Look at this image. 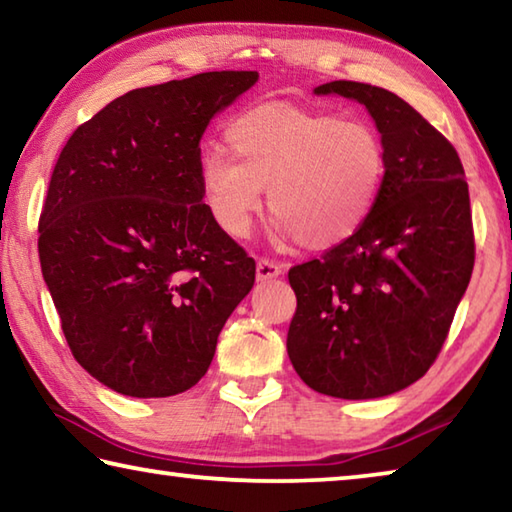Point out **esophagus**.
<instances>
[{
  "label": "esophagus",
  "instance_id": "esophagus-1",
  "mask_svg": "<svg viewBox=\"0 0 512 512\" xmlns=\"http://www.w3.org/2000/svg\"><path fill=\"white\" fill-rule=\"evenodd\" d=\"M284 273V266L275 259H266L259 257L257 259V280H271V277H277Z\"/></svg>",
  "mask_w": 512,
  "mask_h": 512
}]
</instances>
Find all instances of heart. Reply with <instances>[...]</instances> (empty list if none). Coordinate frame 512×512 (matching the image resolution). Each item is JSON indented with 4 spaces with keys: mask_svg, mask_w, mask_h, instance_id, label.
I'll return each instance as SVG.
<instances>
[{
    "mask_svg": "<svg viewBox=\"0 0 512 512\" xmlns=\"http://www.w3.org/2000/svg\"><path fill=\"white\" fill-rule=\"evenodd\" d=\"M225 144L235 160L205 153L198 185L216 228L232 239L248 237L266 187L277 239L339 246L368 221L386 185V142L363 117L259 106L230 121Z\"/></svg>",
    "mask_w": 512,
    "mask_h": 512,
    "instance_id": "b5f03b06",
    "label": "heart"
}]
</instances>
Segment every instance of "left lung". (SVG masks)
I'll list each match as a JSON object with an SVG mask.
<instances>
[{
    "mask_svg": "<svg viewBox=\"0 0 512 512\" xmlns=\"http://www.w3.org/2000/svg\"><path fill=\"white\" fill-rule=\"evenodd\" d=\"M316 94L368 108L388 173L357 235L291 266L287 352L314 391L370 400L411 386L443 350L474 268L470 192L452 142L397 94L357 81Z\"/></svg>",
    "mask_w": 512,
    "mask_h": 512,
    "instance_id": "8db88e82",
    "label": "left lung"
}]
</instances>
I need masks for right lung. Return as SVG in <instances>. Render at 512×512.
<instances>
[{
    "mask_svg": "<svg viewBox=\"0 0 512 512\" xmlns=\"http://www.w3.org/2000/svg\"><path fill=\"white\" fill-rule=\"evenodd\" d=\"M257 72L126 92L69 137L38 221L42 277L74 359L103 386L169 397L210 368L255 259L205 210L198 162L216 112Z\"/></svg>",
    "mask_w": 512,
    "mask_h": 512,
    "instance_id": "1",
    "label": "right lung"
}]
</instances>
